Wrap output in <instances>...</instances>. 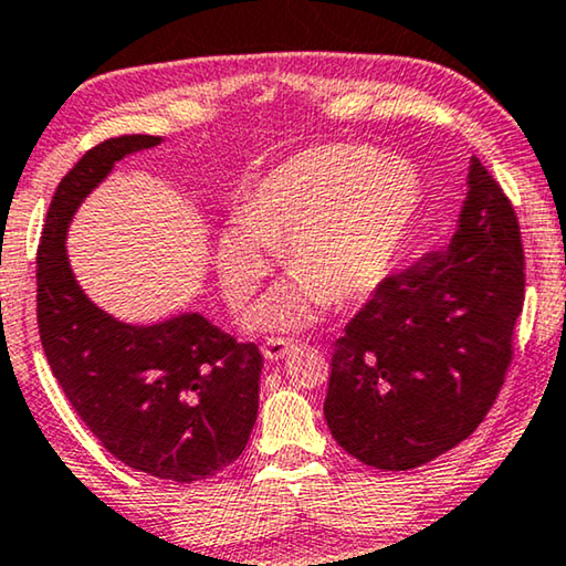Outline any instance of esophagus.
<instances>
[{"instance_id": "esophagus-1", "label": "esophagus", "mask_w": 566, "mask_h": 566, "mask_svg": "<svg viewBox=\"0 0 566 566\" xmlns=\"http://www.w3.org/2000/svg\"><path fill=\"white\" fill-rule=\"evenodd\" d=\"M294 348H297V340L276 336V338H269L264 344V356H266V359L276 361V359H284V356H290Z\"/></svg>"}]
</instances>
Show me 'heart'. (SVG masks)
Instances as JSON below:
<instances>
[{"instance_id": "b5f03b06", "label": "heart", "mask_w": 566, "mask_h": 566, "mask_svg": "<svg viewBox=\"0 0 566 566\" xmlns=\"http://www.w3.org/2000/svg\"><path fill=\"white\" fill-rule=\"evenodd\" d=\"M420 205L412 164L366 146L302 150L269 171L218 235L226 297L243 307L266 274L264 245H282L292 280L253 307V328L284 331L315 321L333 300H361L385 282Z\"/></svg>"}]
</instances>
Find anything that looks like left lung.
I'll use <instances>...</instances> for the list:
<instances>
[{"instance_id":"obj_1","label":"left lung","mask_w":566,"mask_h":566,"mask_svg":"<svg viewBox=\"0 0 566 566\" xmlns=\"http://www.w3.org/2000/svg\"><path fill=\"white\" fill-rule=\"evenodd\" d=\"M467 185L446 249L385 276L333 344L325 420L366 467L405 472L469 439L511 366L521 226L480 158Z\"/></svg>"}]
</instances>
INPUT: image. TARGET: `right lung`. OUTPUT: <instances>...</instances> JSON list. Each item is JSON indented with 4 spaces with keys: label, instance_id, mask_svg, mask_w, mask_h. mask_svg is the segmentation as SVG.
<instances>
[{
    "label": "right lung",
    "instance_id": "obj_1",
    "mask_svg": "<svg viewBox=\"0 0 566 566\" xmlns=\"http://www.w3.org/2000/svg\"><path fill=\"white\" fill-rule=\"evenodd\" d=\"M158 135H120L86 150L61 179L38 245V331L53 377L99 443L158 480L200 482L241 457L259 412L261 352L200 313L130 325L86 297L66 256L84 197Z\"/></svg>",
    "mask_w": 566,
    "mask_h": 566
}]
</instances>
